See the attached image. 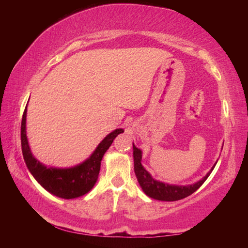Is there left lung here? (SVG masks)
Segmentation results:
<instances>
[{"instance_id":"8db88e82","label":"left lung","mask_w":248,"mask_h":248,"mask_svg":"<svg viewBox=\"0 0 248 248\" xmlns=\"http://www.w3.org/2000/svg\"><path fill=\"white\" fill-rule=\"evenodd\" d=\"M133 159H134V173L138 178L140 186L146 195L151 198L162 200V201H176L186 198V197L190 196L191 194L199 189L205 179L209 177V175L211 174V171L215 169V166L212 167L211 170L204 176V177L199 180L198 183L194 185H188V186H174V185L164 184L161 182L155 180L152 176H151L145 169L141 164L142 159V152L133 144Z\"/></svg>"}]
</instances>
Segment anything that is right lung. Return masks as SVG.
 <instances>
[{
  "label": "right lung",
  "mask_w": 248,
  "mask_h": 248,
  "mask_svg": "<svg viewBox=\"0 0 248 248\" xmlns=\"http://www.w3.org/2000/svg\"><path fill=\"white\" fill-rule=\"evenodd\" d=\"M26 111L27 106L23 114L20 140H22V151L25 163L31 175L46 190L60 198L73 199L87 194L94 187L97 180L100 162L105 152L111 145L115 138L119 133L124 132V129H116L115 131L109 133L100 142L91 157L82 164L71 167V169H52V167L43 165L32 156L26 137Z\"/></svg>",
  "instance_id": "add662e5"
}]
</instances>
